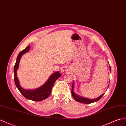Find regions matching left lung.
Instances as JSON below:
<instances>
[{
    "label": "left lung",
    "instance_id": "obj_1",
    "mask_svg": "<svg viewBox=\"0 0 126 126\" xmlns=\"http://www.w3.org/2000/svg\"><path fill=\"white\" fill-rule=\"evenodd\" d=\"M110 71H111V66H110ZM109 86H108V87H109ZM73 86H74V84L73 83L72 86V91H71V94H72L73 97L75 98V99L76 100V101L78 102L82 103H84V104H91V103H94V102L98 101L102 97V96L104 95V94H103L101 95L99 97H97L96 99H88V98L81 97H80L78 95H76L75 93H74Z\"/></svg>",
    "mask_w": 126,
    "mask_h": 126
}]
</instances>
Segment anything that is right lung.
<instances>
[{
    "label": "right lung",
    "mask_w": 126,
    "mask_h": 126,
    "mask_svg": "<svg viewBox=\"0 0 126 126\" xmlns=\"http://www.w3.org/2000/svg\"><path fill=\"white\" fill-rule=\"evenodd\" d=\"M30 46H28L24 49L22 50L18 55L14 67L15 83L18 91L20 92L22 95L25 98L33 101H41L49 97L51 93V89H52L54 83L55 82L56 80L61 76V75L59 71L52 74L44 85L35 90L30 91V90H26L22 88L20 86V83H19V81L17 77L16 71L18 69L19 62H20L22 55L28 52Z\"/></svg>",
    "instance_id": "add662e5"
}]
</instances>
